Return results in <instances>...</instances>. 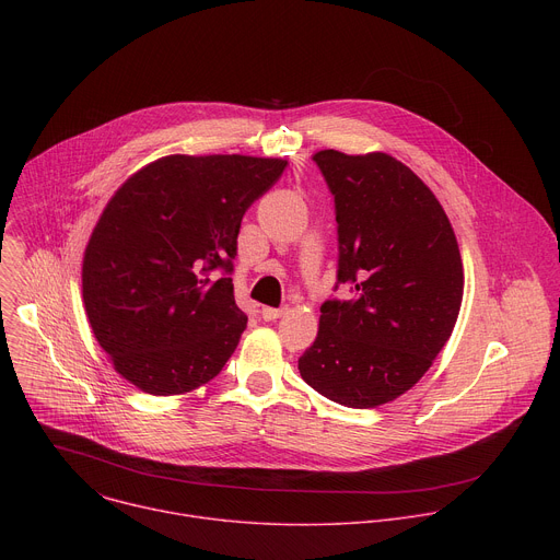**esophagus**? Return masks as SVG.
I'll return each instance as SVG.
<instances>
[{
    "mask_svg": "<svg viewBox=\"0 0 560 560\" xmlns=\"http://www.w3.org/2000/svg\"><path fill=\"white\" fill-rule=\"evenodd\" d=\"M283 312H285L283 307H261L264 322H275V318H279Z\"/></svg>",
    "mask_w": 560,
    "mask_h": 560,
    "instance_id": "34e87169",
    "label": "esophagus"
}]
</instances>
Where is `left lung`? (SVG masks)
<instances>
[{
  "label": "left lung",
  "mask_w": 560,
  "mask_h": 560,
  "mask_svg": "<svg viewBox=\"0 0 560 560\" xmlns=\"http://www.w3.org/2000/svg\"><path fill=\"white\" fill-rule=\"evenodd\" d=\"M337 208V281L354 301H326L301 378L346 408L394 401L430 370L463 301V261L434 192L387 152L314 154Z\"/></svg>",
  "instance_id": "1"
}]
</instances>
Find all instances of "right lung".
<instances>
[{
	"label": "right lung",
	"mask_w": 560,
	"mask_h": 560,
	"mask_svg": "<svg viewBox=\"0 0 560 560\" xmlns=\"http://www.w3.org/2000/svg\"><path fill=\"white\" fill-rule=\"evenodd\" d=\"M288 162L250 154H168L106 203L82 264L89 324L113 368L152 396L212 381L248 318L230 277L246 210Z\"/></svg>",
	"instance_id": "obj_1"
}]
</instances>
